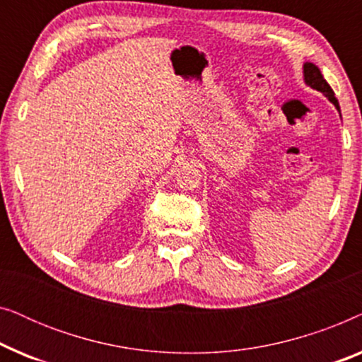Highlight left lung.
Listing matches in <instances>:
<instances>
[{"instance_id": "left-lung-1", "label": "left lung", "mask_w": 362, "mask_h": 362, "mask_svg": "<svg viewBox=\"0 0 362 362\" xmlns=\"http://www.w3.org/2000/svg\"><path fill=\"white\" fill-rule=\"evenodd\" d=\"M303 74H305V82L308 83L311 88H315V90H318V92L323 93L325 97H328V100L331 103H334V107L339 110V103H338V100H336L333 88L329 87V83L325 81L323 76H321L320 69L316 67L315 64L306 62L305 66H303Z\"/></svg>"}]
</instances>
